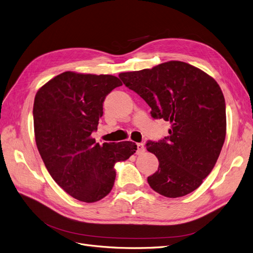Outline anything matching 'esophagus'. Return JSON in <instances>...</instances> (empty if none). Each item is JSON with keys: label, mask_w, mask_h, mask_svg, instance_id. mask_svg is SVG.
<instances>
[{"label": "esophagus", "mask_w": 253, "mask_h": 253, "mask_svg": "<svg viewBox=\"0 0 253 253\" xmlns=\"http://www.w3.org/2000/svg\"><path fill=\"white\" fill-rule=\"evenodd\" d=\"M136 146H137V154H143L144 152H145V146H144V144H142V143H137L136 144Z\"/></svg>", "instance_id": "1"}]
</instances>
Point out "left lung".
<instances>
[{
  "label": "left lung",
  "instance_id": "obj_1",
  "mask_svg": "<svg viewBox=\"0 0 253 253\" xmlns=\"http://www.w3.org/2000/svg\"><path fill=\"white\" fill-rule=\"evenodd\" d=\"M119 77L146 101L154 119L171 124L169 136L147 143L160 163L148 177L149 185L169 198L198 189L216 165L226 135L225 100L217 81L176 60Z\"/></svg>",
  "mask_w": 253,
  "mask_h": 253
}]
</instances>
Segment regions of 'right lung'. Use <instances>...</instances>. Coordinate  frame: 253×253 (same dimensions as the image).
I'll return each mask as SVG.
<instances>
[{
    "label": "right lung",
    "instance_id": "right-lung-1",
    "mask_svg": "<svg viewBox=\"0 0 253 253\" xmlns=\"http://www.w3.org/2000/svg\"><path fill=\"white\" fill-rule=\"evenodd\" d=\"M122 82L111 75L64 72L36 92L34 135L46 170L62 190L82 202L109 194L115 165L135 153L133 142L104 143L91 137L103 116V102Z\"/></svg>",
    "mask_w": 253,
    "mask_h": 253
}]
</instances>
